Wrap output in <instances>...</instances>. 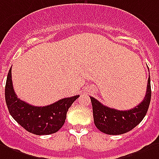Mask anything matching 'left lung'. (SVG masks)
Returning a JSON list of instances; mask_svg holds the SVG:
<instances>
[{
  "label": "left lung",
  "instance_id": "8db88e82",
  "mask_svg": "<svg viewBox=\"0 0 159 159\" xmlns=\"http://www.w3.org/2000/svg\"><path fill=\"white\" fill-rule=\"evenodd\" d=\"M151 94L149 76L145 97L141 103L133 109L129 110L112 109L102 104L94 98L90 97L96 127L108 135H120L130 131L145 117L151 101Z\"/></svg>",
  "mask_w": 159,
  "mask_h": 159
}]
</instances>
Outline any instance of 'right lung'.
Here are the masks:
<instances>
[{
	"label": "right lung",
	"instance_id": "1",
	"mask_svg": "<svg viewBox=\"0 0 159 159\" xmlns=\"http://www.w3.org/2000/svg\"><path fill=\"white\" fill-rule=\"evenodd\" d=\"M79 95L66 98L47 106L37 107L25 103L17 97L9 70L5 88V98L8 110L18 124L35 135H50L57 132L64 125L66 113Z\"/></svg>",
	"mask_w": 159,
	"mask_h": 159
}]
</instances>
